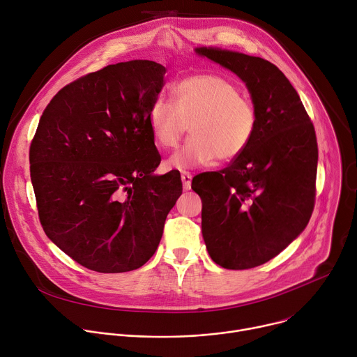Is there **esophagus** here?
Returning <instances> with one entry per match:
<instances>
[{"instance_id": "obj_1", "label": "esophagus", "mask_w": 357, "mask_h": 357, "mask_svg": "<svg viewBox=\"0 0 357 357\" xmlns=\"http://www.w3.org/2000/svg\"><path fill=\"white\" fill-rule=\"evenodd\" d=\"M181 178H182V183H183V189H185V190L190 189V183H192V174H190V172H188V171H182Z\"/></svg>"}]
</instances>
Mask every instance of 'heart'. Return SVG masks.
Wrapping results in <instances>:
<instances>
[{"label":"heart","mask_w":357,"mask_h":357,"mask_svg":"<svg viewBox=\"0 0 357 357\" xmlns=\"http://www.w3.org/2000/svg\"><path fill=\"white\" fill-rule=\"evenodd\" d=\"M172 106L158 98L148 112L155 144L178 145L189 124L190 137L168 160V167L189 169L230 162L243 155L259 130L256 103L231 80L211 73L186 76L171 87Z\"/></svg>","instance_id":"heart-1"}]
</instances>
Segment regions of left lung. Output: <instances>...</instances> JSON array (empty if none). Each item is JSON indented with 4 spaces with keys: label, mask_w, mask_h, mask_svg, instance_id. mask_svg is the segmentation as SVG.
<instances>
[{
    "label": "left lung",
    "mask_w": 357,
    "mask_h": 357,
    "mask_svg": "<svg viewBox=\"0 0 357 357\" xmlns=\"http://www.w3.org/2000/svg\"><path fill=\"white\" fill-rule=\"evenodd\" d=\"M196 52L234 72L259 109V130L244 154L192 179L209 256L223 268L247 270L274 259L307 227L317 195V134L275 65L216 47Z\"/></svg>",
    "instance_id": "8db88e82"
}]
</instances>
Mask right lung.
Returning <instances> with one entry per match:
<instances>
[{
  "instance_id": "right-lung-1",
  "label": "right lung",
  "mask_w": 357,
  "mask_h": 357,
  "mask_svg": "<svg viewBox=\"0 0 357 357\" xmlns=\"http://www.w3.org/2000/svg\"><path fill=\"white\" fill-rule=\"evenodd\" d=\"M165 72L141 59L109 65L61 89L39 120L29 146L39 220L89 270L142 267L182 193L179 171L152 174L161 155L148 112Z\"/></svg>"
}]
</instances>
